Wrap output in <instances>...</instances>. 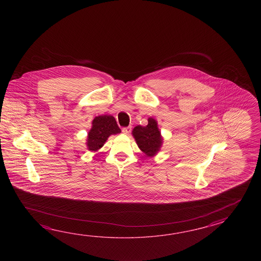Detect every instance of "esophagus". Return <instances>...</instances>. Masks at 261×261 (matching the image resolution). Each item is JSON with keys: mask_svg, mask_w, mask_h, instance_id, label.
Listing matches in <instances>:
<instances>
[{"mask_svg": "<svg viewBox=\"0 0 261 261\" xmlns=\"http://www.w3.org/2000/svg\"><path fill=\"white\" fill-rule=\"evenodd\" d=\"M130 130H132V127L130 126L122 128V133H125V134H128V133H130Z\"/></svg>", "mask_w": 261, "mask_h": 261, "instance_id": "obj_1", "label": "esophagus"}]
</instances>
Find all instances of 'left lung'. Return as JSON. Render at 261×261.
<instances>
[{
	"label": "left lung",
	"instance_id": "left-lung-1",
	"mask_svg": "<svg viewBox=\"0 0 261 261\" xmlns=\"http://www.w3.org/2000/svg\"><path fill=\"white\" fill-rule=\"evenodd\" d=\"M132 134L139 148L146 156L153 158L161 151L163 137L161 136L155 118L149 117L148 124L145 127L141 125L136 126L133 128Z\"/></svg>",
	"mask_w": 261,
	"mask_h": 261
}]
</instances>
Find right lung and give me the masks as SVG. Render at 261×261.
I'll return each mask as SVG.
<instances>
[{
    "instance_id": "add662e5",
    "label": "right lung",
    "mask_w": 261,
    "mask_h": 261,
    "mask_svg": "<svg viewBox=\"0 0 261 261\" xmlns=\"http://www.w3.org/2000/svg\"><path fill=\"white\" fill-rule=\"evenodd\" d=\"M120 133L121 129L117 126V121L113 116L103 115L94 117L86 143L88 149L92 152L98 151L106 144L109 136Z\"/></svg>"
}]
</instances>
